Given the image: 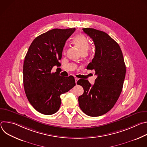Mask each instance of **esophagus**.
Returning a JSON list of instances; mask_svg holds the SVG:
<instances>
[{"label": "esophagus", "instance_id": "obj_1", "mask_svg": "<svg viewBox=\"0 0 147 147\" xmlns=\"http://www.w3.org/2000/svg\"><path fill=\"white\" fill-rule=\"evenodd\" d=\"M78 80V78H75V82H76V84H77V82Z\"/></svg>", "mask_w": 147, "mask_h": 147}]
</instances>
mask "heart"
Masks as SVG:
<instances>
[{
  "label": "heart",
  "mask_w": 147,
  "mask_h": 147,
  "mask_svg": "<svg viewBox=\"0 0 147 147\" xmlns=\"http://www.w3.org/2000/svg\"><path fill=\"white\" fill-rule=\"evenodd\" d=\"M73 42L82 52L87 51L89 48V42L84 35L82 34L76 35L73 38Z\"/></svg>",
  "instance_id": "obj_1"
}]
</instances>
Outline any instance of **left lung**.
<instances>
[{
	"label": "left lung",
	"instance_id": "left-lung-1",
	"mask_svg": "<svg viewBox=\"0 0 147 147\" xmlns=\"http://www.w3.org/2000/svg\"><path fill=\"white\" fill-rule=\"evenodd\" d=\"M82 30L94 42L95 56L87 69L94 70L97 78L93 86L87 80L77 81L84 89L78 100L84 113L99 116L109 112L117 102L123 86L125 65L119 44L108 34L94 28Z\"/></svg>",
	"mask_w": 147,
	"mask_h": 147
}]
</instances>
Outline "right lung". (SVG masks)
I'll return each mask as SVG.
<instances>
[{"label": "right lung", "instance_id": "add662e5", "mask_svg": "<svg viewBox=\"0 0 147 147\" xmlns=\"http://www.w3.org/2000/svg\"><path fill=\"white\" fill-rule=\"evenodd\" d=\"M76 28H55L35 38L29 47L23 65V84L27 99L34 108L50 115L58 111L60 95L76 86L73 76L61 77L53 66H60L59 60L66 41Z\"/></svg>", "mask_w": 147, "mask_h": 147}]
</instances>
